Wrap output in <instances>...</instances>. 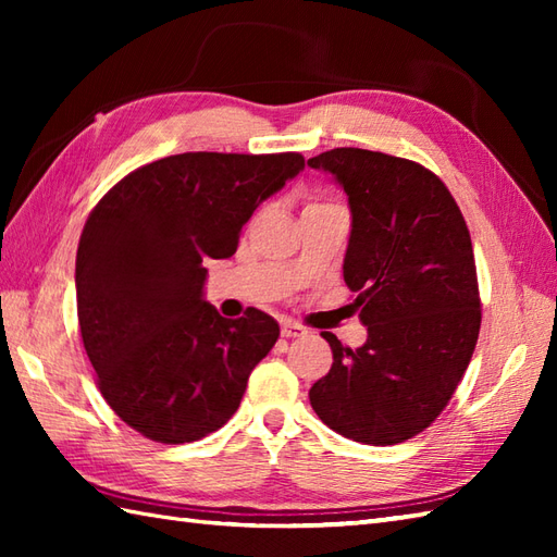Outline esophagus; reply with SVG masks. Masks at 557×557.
<instances>
[{
  "label": "esophagus",
  "instance_id": "34e87169",
  "mask_svg": "<svg viewBox=\"0 0 557 557\" xmlns=\"http://www.w3.org/2000/svg\"><path fill=\"white\" fill-rule=\"evenodd\" d=\"M280 333H282V337H287V339H294V337H306V335H309V330H306V327H301L299 323H292V321H285V323H282V330H280Z\"/></svg>",
  "mask_w": 557,
  "mask_h": 557
}]
</instances>
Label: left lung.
Segmentation results:
<instances>
[{
	"instance_id": "obj_1",
	"label": "left lung",
	"mask_w": 557,
	"mask_h": 557,
	"mask_svg": "<svg viewBox=\"0 0 557 557\" xmlns=\"http://www.w3.org/2000/svg\"><path fill=\"white\" fill-rule=\"evenodd\" d=\"M347 194V287L366 342L333 349L313 383L318 419L366 445L421 433L453 397L474 354L481 304L467 222L445 184L421 164L361 148L309 160Z\"/></svg>"
}]
</instances>
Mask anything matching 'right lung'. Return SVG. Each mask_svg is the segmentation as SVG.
I'll use <instances>...</instances> for the list:
<instances>
[{
    "instance_id": "1",
    "label": "right lung",
    "mask_w": 557,
    "mask_h": 557,
    "mask_svg": "<svg viewBox=\"0 0 557 557\" xmlns=\"http://www.w3.org/2000/svg\"><path fill=\"white\" fill-rule=\"evenodd\" d=\"M304 170L299 152H182L132 172L83 227L76 304L102 397L150 441L180 445L239 409L280 325L206 301L203 263L230 258L253 210Z\"/></svg>"
}]
</instances>
